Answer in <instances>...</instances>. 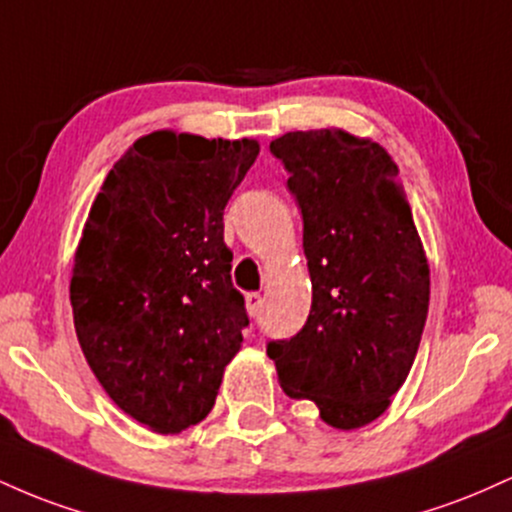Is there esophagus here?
Instances as JSON below:
<instances>
[{"instance_id": "obj_1", "label": "esophagus", "mask_w": 512, "mask_h": 512, "mask_svg": "<svg viewBox=\"0 0 512 512\" xmlns=\"http://www.w3.org/2000/svg\"><path fill=\"white\" fill-rule=\"evenodd\" d=\"M262 303H264V298L260 296V293H248V296H245V305H248V313H250L252 317L260 315Z\"/></svg>"}]
</instances>
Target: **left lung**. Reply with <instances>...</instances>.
Masks as SVG:
<instances>
[{
  "label": "left lung",
  "mask_w": 512,
  "mask_h": 512,
  "mask_svg": "<svg viewBox=\"0 0 512 512\" xmlns=\"http://www.w3.org/2000/svg\"><path fill=\"white\" fill-rule=\"evenodd\" d=\"M303 214L313 303L289 342H272L279 385L320 419L356 431L383 416L424 334L431 269L399 168L346 129L286 132L269 144Z\"/></svg>",
  "instance_id": "left-lung-1"
}]
</instances>
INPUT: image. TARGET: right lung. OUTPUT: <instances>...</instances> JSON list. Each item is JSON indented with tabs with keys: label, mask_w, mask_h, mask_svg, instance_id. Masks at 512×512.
I'll list each match as a JSON object with an SVG mask.
<instances>
[{
	"label": "right lung",
	"mask_w": 512,
	"mask_h": 512,
	"mask_svg": "<svg viewBox=\"0 0 512 512\" xmlns=\"http://www.w3.org/2000/svg\"><path fill=\"white\" fill-rule=\"evenodd\" d=\"M257 154L250 137L156 129L88 211L69 281L76 337L108 397L154 433L199 424L243 346L223 209Z\"/></svg>",
	"instance_id": "1"
}]
</instances>
